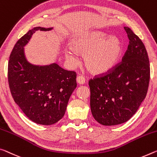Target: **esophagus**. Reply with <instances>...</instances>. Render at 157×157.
I'll list each match as a JSON object with an SVG mask.
<instances>
[{
	"label": "esophagus",
	"instance_id": "obj_1",
	"mask_svg": "<svg viewBox=\"0 0 157 157\" xmlns=\"http://www.w3.org/2000/svg\"><path fill=\"white\" fill-rule=\"evenodd\" d=\"M77 82L79 84H84L85 83V79L83 76H78L77 77Z\"/></svg>",
	"mask_w": 157,
	"mask_h": 157
}]
</instances>
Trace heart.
Returning <instances> with one entry per match:
<instances>
[{"instance_id": "obj_1", "label": "heart", "mask_w": 157, "mask_h": 157, "mask_svg": "<svg viewBox=\"0 0 157 157\" xmlns=\"http://www.w3.org/2000/svg\"><path fill=\"white\" fill-rule=\"evenodd\" d=\"M108 36L101 31H91L76 36L71 49L65 50L66 59L72 64L78 63L75 52L83 54L84 66L91 74L103 75L112 71L123 53V44L117 37Z\"/></svg>"}]
</instances>
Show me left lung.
Returning <instances> with one entry per match:
<instances>
[{
  "label": "left lung",
  "instance_id": "left-lung-1",
  "mask_svg": "<svg viewBox=\"0 0 157 157\" xmlns=\"http://www.w3.org/2000/svg\"><path fill=\"white\" fill-rule=\"evenodd\" d=\"M124 28L129 44L122 61L109 73L89 81L92 115L104 126L118 125L132 117L145 98L150 82L145 47L132 30Z\"/></svg>",
  "mask_w": 157,
  "mask_h": 157
}]
</instances>
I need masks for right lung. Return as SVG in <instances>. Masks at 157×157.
Listing matches in <instances>:
<instances>
[{"label": "right lung", "instance_id": "add662e5", "mask_svg": "<svg viewBox=\"0 0 157 157\" xmlns=\"http://www.w3.org/2000/svg\"><path fill=\"white\" fill-rule=\"evenodd\" d=\"M53 28L38 26L17 42L8 62V83L14 101L33 122L52 125L64 116L70 97L77 86L76 73L56 63L34 65L27 61L24 46L37 31Z\"/></svg>", "mask_w": 157, "mask_h": 157}]
</instances>
